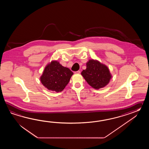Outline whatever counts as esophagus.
I'll return each instance as SVG.
<instances>
[{"mask_svg":"<svg viewBox=\"0 0 149 149\" xmlns=\"http://www.w3.org/2000/svg\"><path fill=\"white\" fill-rule=\"evenodd\" d=\"M80 73V71L78 70V71H75L74 72V73H76V74H79V73Z\"/></svg>","mask_w":149,"mask_h":149,"instance_id":"1","label":"esophagus"}]
</instances>
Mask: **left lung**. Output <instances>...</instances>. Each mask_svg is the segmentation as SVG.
I'll return each instance as SVG.
<instances>
[{"label":"left lung","mask_w":149,"mask_h":149,"mask_svg":"<svg viewBox=\"0 0 149 149\" xmlns=\"http://www.w3.org/2000/svg\"><path fill=\"white\" fill-rule=\"evenodd\" d=\"M86 65V69L82 71L81 75L89 85L98 89L108 85L112 77L108 67L94 60L89 61Z\"/></svg>","instance_id":"left-lung-1"}]
</instances>
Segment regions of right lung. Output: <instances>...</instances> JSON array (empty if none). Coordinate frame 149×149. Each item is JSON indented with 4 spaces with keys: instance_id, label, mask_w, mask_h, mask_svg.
Masks as SVG:
<instances>
[{
    "instance_id": "add662e5",
    "label": "right lung",
    "mask_w": 149,
    "mask_h": 149,
    "mask_svg": "<svg viewBox=\"0 0 149 149\" xmlns=\"http://www.w3.org/2000/svg\"><path fill=\"white\" fill-rule=\"evenodd\" d=\"M73 74L69 68L63 67L56 61H53L45 67L40 81L48 90L62 92Z\"/></svg>"
}]
</instances>
